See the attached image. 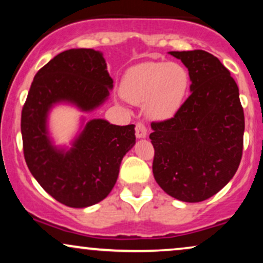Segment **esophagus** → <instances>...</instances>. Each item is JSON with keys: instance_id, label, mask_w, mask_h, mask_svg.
<instances>
[{"instance_id": "obj_1", "label": "esophagus", "mask_w": 263, "mask_h": 263, "mask_svg": "<svg viewBox=\"0 0 263 263\" xmlns=\"http://www.w3.org/2000/svg\"><path fill=\"white\" fill-rule=\"evenodd\" d=\"M135 131H136V137L137 138H146L147 137V128L142 122L136 123Z\"/></svg>"}]
</instances>
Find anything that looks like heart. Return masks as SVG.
Masks as SVG:
<instances>
[{
  "label": "heart",
  "instance_id": "obj_1",
  "mask_svg": "<svg viewBox=\"0 0 263 263\" xmlns=\"http://www.w3.org/2000/svg\"><path fill=\"white\" fill-rule=\"evenodd\" d=\"M189 85V73L182 64L148 62L128 69L121 93L131 104L144 105L151 119L167 120L183 105Z\"/></svg>",
  "mask_w": 263,
  "mask_h": 263
}]
</instances>
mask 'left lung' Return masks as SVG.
<instances>
[{"label":"left lung","instance_id":"obj_1","mask_svg":"<svg viewBox=\"0 0 263 263\" xmlns=\"http://www.w3.org/2000/svg\"><path fill=\"white\" fill-rule=\"evenodd\" d=\"M170 54L188 68L192 93L172 119L151 123L153 176L171 197L199 203L236 173L245 116L237 84L216 57L200 49Z\"/></svg>","mask_w":263,"mask_h":263}]
</instances>
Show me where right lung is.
I'll list each match as a JSON object with an SVG mask.
<instances>
[{
  "label": "right lung",
  "mask_w": 263,
  "mask_h": 263,
  "mask_svg": "<svg viewBox=\"0 0 263 263\" xmlns=\"http://www.w3.org/2000/svg\"><path fill=\"white\" fill-rule=\"evenodd\" d=\"M112 84L102 53L85 48L58 54L33 79L21 119L25 159L42 188L66 206L86 208L110 194L123 156L136 143L135 125L90 120L66 151L53 146L48 114L59 102L85 112L95 110Z\"/></svg>",
  "instance_id": "add662e5"
}]
</instances>
